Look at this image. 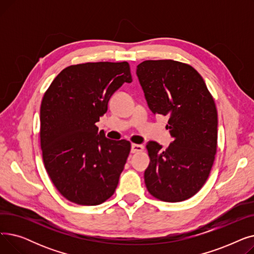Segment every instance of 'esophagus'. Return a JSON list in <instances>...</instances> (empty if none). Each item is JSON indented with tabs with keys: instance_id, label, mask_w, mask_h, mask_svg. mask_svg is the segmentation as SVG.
Wrapping results in <instances>:
<instances>
[{
	"instance_id": "1",
	"label": "esophagus",
	"mask_w": 254,
	"mask_h": 254,
	"mask_svg": "<svg viewBox=\"0 0 254 254\" xmlns=\"http://www.w3.org/2000/svg\"><path fill=\"white\" fill-rule=\"evenodd\" d=\"M144 149V146L140 145V144H131L130 146V152L131 153H136V152H140Z\"/></svg>"
}]
</instances>
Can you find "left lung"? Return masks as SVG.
Masks as SVG:
<instances>
[{
	"instance_id": "1",
	"label": "left lung",
	"mask_w": 254,
	"mask_h": 254,
	"mask_svg": "<svg viewBox=\"0 0 254 254\" xmlns=\"http://www.w3.org/2000/svg\"><path fill=\"white\" fill-rule=\"evenodd\" d=\"M137 76L149 109L169 117L174 139L167 149L149 141L144 180L148 191L164 202L194 195L209 177L217 148V111L202 76L191 65L172 60L145 61Z\"/></svg>"
}]
</instances>
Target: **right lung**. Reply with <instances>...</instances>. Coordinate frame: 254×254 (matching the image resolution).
Returning a JSON list of instances; mask_svg holds the SVG:
<instances>
[{
    "label": "right lung",
    "mask_w": 254,
    "mask_h": 254,
    "mask_svg": "<svg viewBox=\"0 0 254 254\" xmlns=\"http://www.w3.org/2000/svg\"><path fill=\"white\" fill-rule=\"evenodd\" d=\"M131 81L127 62L86 63L64 69L45 92L40 109L43 162L68 201L96 206L114 193L130 143L106 138L96 124L113 93Z\"/></svg>",
    "instance_id": "add662e5"
}]
</instances>
